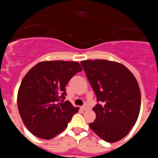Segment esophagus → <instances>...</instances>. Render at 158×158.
Here are the masks:
<instances>
[{
  "label": "esophagus",
  "instance_id": "obj_1",
  "mask_svg": "<svg viewBox=\"0 0 158 158\" xmlns=\"http://www.w3.org/2000/svg\"><path fill=\"white\" fill-rule=\"evenodd\" d=\"M81 109H82V110L85 111V110H88V109H89V107H88V106H86V105H84V106L81 107Z\"/></svg>",
  "mask_w": 158,
  "mask_h": 158
}]
</instances>
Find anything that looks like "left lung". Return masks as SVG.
I'll use <instances>...</instances> for the list:
<instances>
[{"instance_id": "left-lung-1", "label": "left lung", "mask_w": 158, "mask_h": 158, "mask_svg": "<svg viewBox=\"0 0 158 158\" xmlns=\"http://www.w3.org/2000/svg\"><path fill=\"white\" fill-rule=\"evenodd\" d=\"M94 90V122L89 127L104 141L117 142L129 133L139 117L141 93L134 75L124 65L107 60L80 62Z\"/></svg>"}]
</instances>
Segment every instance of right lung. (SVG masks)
<instances>
[{
	"instance_id": "1",
	"label": "right lung",
	"mask_w": 158,
	"mask_h": 158,
	"mask_svg": "<svg viewBox=\"0 0 158 158\" xmlns=\"http://www.w3.org/2000/svg\"><path fill=\"white\" fill-rule=\"evenodd\" d=\"M82 70L76 61H42L24 76L17 94L19 115L36 137L51 139L66 129L79 108L63 102L66 85Z\"/></svg>"
}]
</instances>
